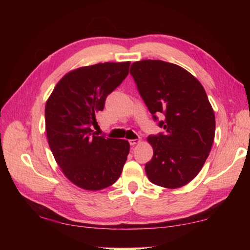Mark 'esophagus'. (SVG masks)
<instances>
[{
    "instance_id": "34e87169",
    "label": "esophagus",
    "mask_w": 250,
    "mask_h": 250,
    "mask_svg": "<svg viewBox=\"0 0 250 250\" xmlns=\"http://www.w3.org/2000/svg\"><path fill=\"white\" fill-rule=\"evenodd\" d=\"M129 142H130L131 146H134L135 145H138V143H140L141 140H140V139H132V140H130Z\"/></svg>"
}]
</instances>
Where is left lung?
<instances>
[{
	"label": "left lung",
	"instance_id": "8db88e82",
	"mask_svg": "<svg viewBox=\"0 0 250 250\" xmlns=\"http://www.w3.org/2000/svg\"><path fill=\"white\" fill-rule=\"evenodd\" d=\"M138 90L164 134L150 135L153 156L146 164L147 179L166 188L189 183L204 166L215 137V115L202 83L181 66L163 61L131 65Z\"/></svg>",
	"mask_w": 250,
	"mask_h": 250
}]
</instances>
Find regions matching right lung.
I'll list each match as a JSON object with an SVG mask.
<instances>
[{
	"label": "right lung",
	"instance_id": "1",
	"mask_svg": "<svg viewBox=\"0 0 250 250\" xmlns=\"http://www.w3.org/2000/svg\"><path fill=\"white\" fill-rule=\"evenodd\" d=\"M130 62H99L67 73L46 101L50 150L71 183L99 191L119 179L129 154L126 140L100 137L91 129L107 96L129 74Z\"/></svg>",
	"mask_w": 250,
	"mask_h": 250
}]
</instances>
